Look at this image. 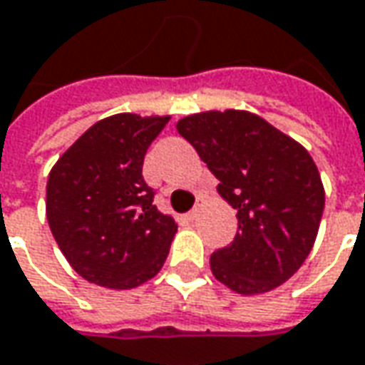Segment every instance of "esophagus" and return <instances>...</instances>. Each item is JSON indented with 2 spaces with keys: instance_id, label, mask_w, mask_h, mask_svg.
I'll return each mask as SVG.
<instances>
[{
  "instance_id": "1",
  "label": "esophagus",
  "mask_w": 365,
  "mask_h": 365,
  "mask_svg": "<svg viewBox=\"0 0 365 365\" xmlns=\"http://www.w3.org/2000/svg\"><path fill=\"white\" fill-rule=\"evenodd\" d=\"M202 205H203V197H197V202H195V207H193L192 212L187 214V217H190V220H195V217H197V214H200V210H202Z\"/></svg>"
}]
</instances>
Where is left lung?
I'll list each match as a JSON object with an SVG mask.
<instances>
[{
  "mask_svg": "<svg viewBox=\"0 0 365 365\" xmlns=\"http://www.w3.org/2000/svg\"><path fill=\"white\" fill-rule=\"evenodd\" d=\"M178 131L237 210L234 242L210 259L214 276L244 296L284 284L306 262L324 214V185L312 155L250 111L187 115Z\"/></svg>",
  "mask_w": 365,
  "mask_h": 365,
  "instance_id": "obj_1",
  "label": "left lung"
}]
</instances>
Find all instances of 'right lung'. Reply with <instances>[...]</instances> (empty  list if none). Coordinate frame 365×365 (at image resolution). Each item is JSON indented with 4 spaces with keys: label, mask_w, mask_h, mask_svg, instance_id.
Wrapping results in <instances>:
<instances>
[{
    "label": "right lung",
    "mask_w": 365,
    "mask_h": 365,
    "mask_svg": "<svg viewBox=\"0 0 365 365\" xmlns=\"http://www.w3.org/2000/svg\"><path fill=\"white\" fill-rule=\"evenodd\" d=\"M170 118L118 113L91 125L47 178V222L91 284L130 289L162 269L178 225L153 205L143 158Z\"/></svg>",
    "instance_id": "1"
}]
</instances>
